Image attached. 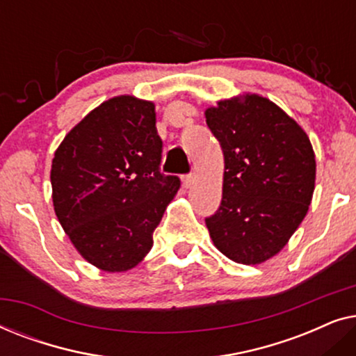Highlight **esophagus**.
I'll list each match as a JSON object with an SVG mask.
<instances>
[{"label": "esophagus", "instance_id": "1", "mask_svg": "<svg viewBox=\"0 0 356 356\" xmlns=\"http://www.w3.org/2000/svg\"><path fill=\"white\" fill-rule=\"evenodd\" d=\"M181 181H183V186L184 188H189L194 181V175L189 173V175H183L181 177Z\"/></svg>", "mask_w": 356, "mask_h": 356}]
</instances>
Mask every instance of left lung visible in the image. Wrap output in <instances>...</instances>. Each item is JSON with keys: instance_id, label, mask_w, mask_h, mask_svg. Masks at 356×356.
<instances>
[{"instance_id": "1", "label": "left lung", "mask_w": 356, "mask_h": 356, "mask_svg": "<svg viewBox=\"0 0 356 356\" xmlns=\"http://www.w3.org/2000/svg\"><path fill=\"white\" fill-rule=\"evenodd\" d=\"M206 121L225 162L220 207L206 218L209 235L228 259L261 264L284 250L308 213L313 145L291 116L257 94L217 102Z\"/></svg>"}]
</instances>
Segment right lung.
Segmentation results:
<instances>
[{"mask_svg": "<svg viewBox=\"0 0 356 356\" xmlns=\"http://www.w3.org/2000/svg\"><path fill=\"white\" fill-rule=\"evenodd\" d=\"M155 105L134 95L105 100L55 150L51 197L63 230L97 269H133L152 250V233L178 193L160 173Z\"/></svg>", "mask_w": 356, "mask_h": 356, "instance_id": "obj_1", "label": "right lung"}]
</instances>
